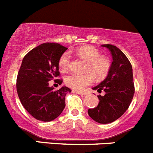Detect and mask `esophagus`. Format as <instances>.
Listing matches in <instances>:
<instances>
[{
  "mask_svg": "<svg viewBox=\"0 0 153 153\" xmlns=\"http://www.w3.org/2000/svg\"><path fill=\"white\" fill-rule=\"evenodd\" d=\"M72 92L75 94H80V95H85V94H86V93H85V92L79 91H76V90H72Z\"/></svg>",
  "mask_w": 153,
  "mask_h": 153,
  "instance_id": "34e87169",
  "label": "esophagus"
}]
</instances>
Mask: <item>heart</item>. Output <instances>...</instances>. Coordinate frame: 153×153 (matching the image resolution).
<instances>
[{
    "label": "heart",
    "mask_w": 153,
    "mask_h": 153,
    "mask_svg": "<svg viewBox=\"0 0 153 153\" xmlns=\"http://www.w3.org/2000/svg\"><path fill=\"white\" fill-rule=\"evenodd\" d=\"M71 53L77 55L87 61L85 68L86 73L69 74L64 78L65 85L75 90H82L86 86L91 85L94 80H102L107 77L111 69V62L105 56H102L100 52L91 46H81L74 49ZM71 65V55L65 53L59 60V66L61 71H68Z\"/></svg>",
    "instance_id": "1"
}]
</instances>
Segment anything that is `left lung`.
<instances>
[{"label":"left lung","instance_id":"1","mask_svg":"<svg viewBox=\"0 0 153 153\" xmlns=\"http://www.w3.org/2000/svg\"><path fill=\"white\" fill-rule=\"evenodd\" d=\"M102 47L107 48L113 57L109 73L107 78L93 90L104 95H97L98 105L88 111L91 118L97 123H112L120 117L128 109L134 95L133 68L124 53L117 46L104 44Z\"/></svg>","mask_w":153,"mask_h":153}]
</instances>
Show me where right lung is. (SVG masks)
I'll return each mask as SVG.
<instances>
[{"mask_svg":"<svg viewBox=\"0 0 153 153\" xmlns=\"http://www.w3.org/2000/svg\"><path fill=\"white\" fill-rule=\"evenodd\" d=\"M67 48L45 42L30 50L23 58L16 78V91L22 105L38 120L49 122L59 116L65 107V97L71 89L57 91L49 82L59 77V60ZM61 85L62 79H55Z\"/></svg>","mask_w":153,"mask_h":153,"instance_id":"right-lung-1","label":"right lung"}]
</instances>
